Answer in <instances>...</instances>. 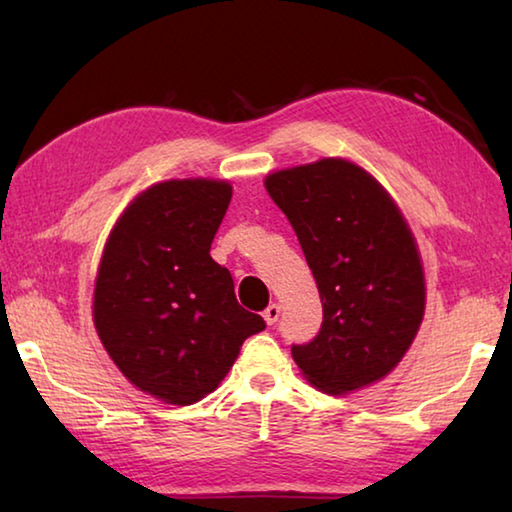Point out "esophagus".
<instances>
[{
	"label": "esophagus",
	"instance_id": "esophagus-1",
	"mask_svg": "<svg viewBox=\"0 0 512 512\" xmlns=\"http://www.w3.org/2000/svg\"><path fill=\"white\" fill-rule=\"evenodd\" d=\"M277 318H280V305H268L266 309H264V320H266V325H275L277 323Z\"/></svg>",
	"mask_w": 512,
	"mask_h": 512
}]
</instances>
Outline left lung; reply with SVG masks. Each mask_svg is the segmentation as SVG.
Wrapping results in <instances>:
<instances>
[{"label":"left lung","mask_w":512,"mask_h":512,"mask_svg":"<svg viewBox=\"0 0 512 512\" xmlns=\"http://www.w3.org/2000/svg\"><path fill=\"white\" fill-rule=\"evenodd\" d=\"M266 189L287 214L323 302L320 332L291 345L298 368L332 395L386 377L424 316L420 255L393 198L339 158L271 173Z\"/></svg>","instance_id":"1"}]
</instances>
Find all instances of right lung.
I'll return each mask as SVG.
<instances>
[{
  "label": "right lung",
  "instance_id": "1",
  "mask_svg": "<svg viewBox=\"0 0 512 512\" xmlns=\"http://www.w3.org/2000/svg\"><path fill=\"white\" fill-rule=\"evenodd\" d=\"M232 187L167 180L121 214L94 287V325L117 368L167 404L210 395L264 318L237 302L235 282L210 257Z\"/></svg>",
  "mask_w": 512,
  "mask_h": 512
}]
</instances>
